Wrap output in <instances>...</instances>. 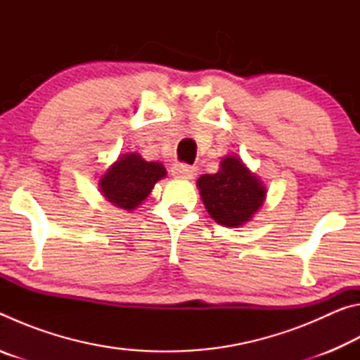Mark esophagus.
<instances>
[{
    "label": "esophagus",
    "mask_w": 360,
    "mask_h": 360,
    "mask_svg": "<svg viewBox=\"0 0 360 360\" xmlns=\"http://www.w3.org/2000/svg\"><path fill=\"white\" fill-rule=\"evenodd\" d=\"M172 174L174 178H184V179H193L197 176V168L187 163H178L172 169Z\"/></svg>",
    "instance_id": "34e87169"
}]
</instances>
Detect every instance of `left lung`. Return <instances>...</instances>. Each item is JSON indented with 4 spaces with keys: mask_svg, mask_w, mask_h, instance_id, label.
<instances>
[{
    "mask_svg": "<svg viewBox=\"0 0 360 360\" xmlns=\"http://www.w3.org/2000/svg\"><path fill=\"white\" fill-rule=\"evenodd\" d=\"M197 186L206 211L225 227H240L251 221L266 197L264 182L236 155L224 157L221 169L200 176Z\"/></svg>",
    "mask_w": 360,
    "mask_h": 360,
    "instance_id": "1",
    "label": "left lung"
}]
</instances>
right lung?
Listing matches in <instances>:
<instances>
[{
	"label": "right lung",
	"mask_w": 360,
	"mask_h": 360,
	"mask_svg": "<svg viewBox=\"0 0 360 360\" xmlns=\"http://www.w3.org/2000/svg\"><path fill=\"white\" fill-rule=\"evenodd\" d=\"M165 176L167 169L160 162H146L136 152H131L120 155L106 169L98 187L109 203L131 211L149 197L155 182Z\"/></svg>",
	"instance_id": "1"
}]
</instances>
